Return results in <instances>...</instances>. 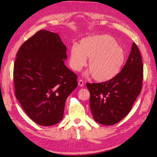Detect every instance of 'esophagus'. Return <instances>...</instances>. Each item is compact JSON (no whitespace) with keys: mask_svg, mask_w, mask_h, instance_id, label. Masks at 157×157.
<instances>
[{"mask_svg":"<svg viewBox=\"0 0 157 157\" xmlns=\"http://www.w3.org/2000/svg\"><path fill=\"white\" fill-rule=\"evenodd\" d=\"M78 85L79 86H81V87H82V86H84V81H83L82 79H79V80L78 81Z\"/></svg>","mask_w":157,"mask_h":157,"instance_id":"esophagus-1","label":"esophagus"}]
</instances>
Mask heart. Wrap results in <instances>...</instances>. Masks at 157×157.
Instances as JSON below:
<instances>
[{"mask_svg": "<svg viewBox=\"0 0 157 157\" xmlns=\"http://www.w3.org/2000/svg\"><path fill=\"white\" fill-rule=\"evenodd\" d=\"M89 59L88 68L92 78L105 82L115 78L126 61V55L116 40L109 35H98L82 39L78 46L70 48V65L79 71Z\"/></svg>", "mask_w": 157, "mask_h": 157, "instance_id": "obj_1", "label": "heart"}]
</instances>
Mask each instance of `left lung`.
I'll return each instance as SVG.
<instances>
[{"label":"left lung","mask_w":157,"mask_h":157,"mask_svg":"<svg viewBox=\"0 0 157 157\" xmlns=\"http://www.w3.org/2000/svg\"><path fill=\"white\" fill-rule=\"evenodd\" d=\"M143 63L139 49L133 42L129 57L115 78L102 83H87L93 118L105 125L119 122L131 111L141 92Z\"/></svg>","instance_id":"left-lung-1"}]
</instances>
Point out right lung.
<instances>
[{
  "label": "right lung",
  "mask_w": 157,
  "mask_h": 157,
  "mask_svg": "<svg viewBox=\"0 0 157 157\" xmlns=\"http://www.w3.org/2000/svg\"><path fill=\"white\" fill-rule=\"evenodd\" d=\"M66 51L58 34L42 29L17 53L15 94L23 111L38 125L61 121L66 99L78 86L77 75L65 65Z\"/></svg>",
  "instance_id": "obj_1"
}]
</instances>
